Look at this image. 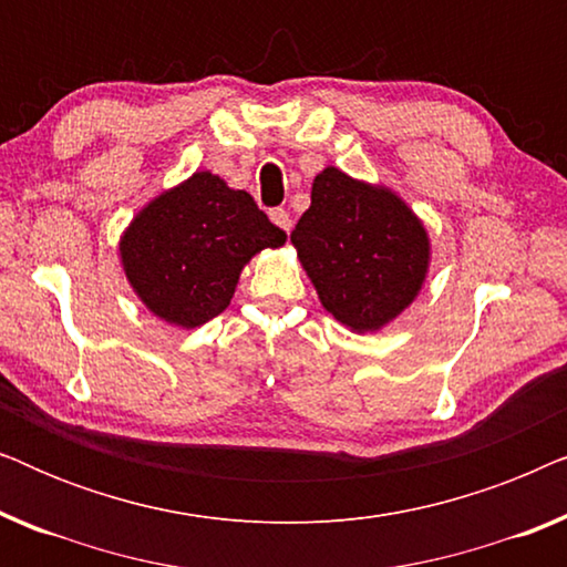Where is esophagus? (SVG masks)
Instances as JSON below:
<instances>
[{
    "mask_svg": "<svg viewBox=\"0 0 567 567\" xmlns=\"http://www.w3.org/2000/svg\"><path fill=\"white\" fill-rule=\"evenodd\" d=\"M270 221H274L276 227H281L284 231L291 229V216L286 208H270Z\"/></svg>",
    "mask_w": 567,
    "mask_h": 567,
    "instance_id": "1",
    "label": "esophagus"
}]
</instances>
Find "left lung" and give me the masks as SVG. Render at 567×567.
<instances>
[{
  "label": "left lung",
  "instance_id": "8db88e82",
  "mask_svg": "<svg viewBox=\"0 0 567 567\" xmlns=\"http://www.w3.org/2000/svg\"><path fill=\"white\" fill-rule=\"evenodd\" d=\"M322 307L355 332L379 330L405 309L429 268V237L384 188L336 167L312 185V206L291 231Z\"/></svg>",
  "mask_w": 567,
  "mask_h": 567
}]
</instances>
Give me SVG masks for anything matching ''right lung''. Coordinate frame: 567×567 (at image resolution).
I'll use <instances>...</instances> for the list:
<instances>
[{"instance_id":"1","label":"right lung","mask_w":567,"mask_h":567,"mask_svg":"<svg viewBox=\"0 0 567 567\" xmlns=\"http://www.w3.org/2000/svg\"><path fill=\"white\" fill-rule=\"evenodd\" d=\"M284 243V229L250 193L196 173L136 216L121 239V258L154 315L177 328H198L229 307L245 262Z\"/></svg>"}]
</instances>
